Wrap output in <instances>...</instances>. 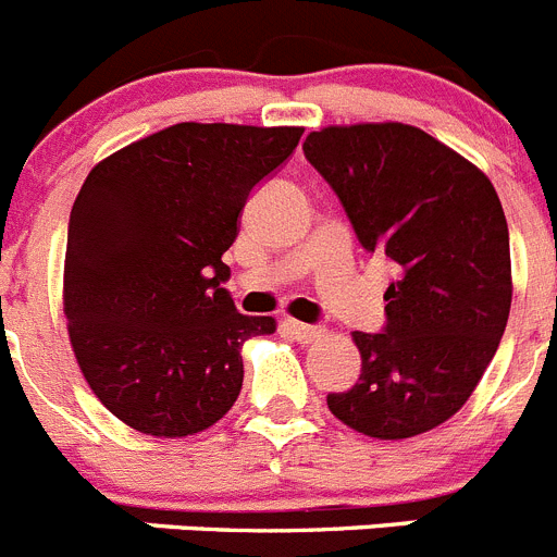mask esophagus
<instances>
[{
    "label": "esophagus",
    "instance_id": "obj_1",
    "mask_svg": "<svg viewBox=\"0 0 557 557\" xmlns=\"http://www.w3.org/2000/svg\"><path fill=\"white\" fill-rule=\"evenodd\" d=\"M284 325H287L289 334H293L298 342H314L325 334L320 325H306V323H298V320H287Z\"/></svg>",
    "mask_w": 557,
    "mask_h": 557
}]
</instances>
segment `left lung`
Returning a JSON list of instances; mask_svg holds the SVG:
<instances>
[{"label":"left lung","mask_w":557,"mask_h":557,"mask_svg":"<svg viewBox=\"0 0 557 557\" xmlns=\"http://www.w3.org/2000/svg\"><path fill=\"white\" fill-rule=\"evenodd\" d=\"M306 160L348 212L361 248L397 264L386 325L354 331L361 375L331 392L336 420L408 438L450 420L475 392L511 312V245L483 171L408 124L325 126Z\"/></svg>","instance_id":"obj_1"}]
</instances>
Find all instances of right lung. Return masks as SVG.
I'll return each instance as SVG.
<instances>
[{
	"mask_svg": "<svg viewBox=\"0 0 557 557\" xmlns=\"http://www.w3.org/2000/svg\"><path fill=\"white\" fill-rule=\"evenodd\" d=\"M300 126L176 124L88 173L69 221L63 306L71 348L107 411L149 436L215 425L243 389L245 339L223 253L253 187Z\"/></svg>",
	"mask_w": 557,
	"mask_h": 557,
	"instance_id": "add662e5",
	"label": "right lung"
}]
</instances>
